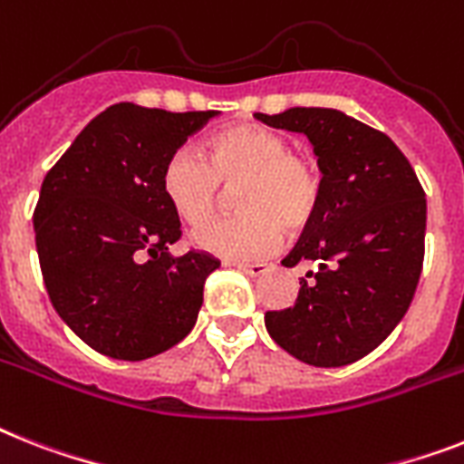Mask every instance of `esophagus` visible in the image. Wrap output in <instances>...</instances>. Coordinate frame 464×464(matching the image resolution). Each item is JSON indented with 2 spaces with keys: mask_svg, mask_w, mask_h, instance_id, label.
<instances>
[{
  "mask_svg": "<svg viewBox=\"0 0 464 464\" xmlns=\"http://www.w3.org/2000/svg\"><path fill=\"white\" fill-rule=\"evenodd\" d=\"M240 271H245V274H250V276H259V274H265V271H269V262H252V265H243V262H238Z\"/></svg>",
  "mask_w": 464,
  "mask_h": 464,
  "instance_id": "esophagus-1",
  "label": "esophagus"
}]
</instances>
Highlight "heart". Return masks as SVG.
Returning <instances> with one entry per match:
<instances>
[{
	"label": "heart",
	"instance_id": "heart-1",
	"mask_svg": "<svg viewBox=\"0 0 464 464\" xmlns=\"http://www.w3.org/2000/svg\"><path fill=\"white\" fill-rule=\"evenodd\" d=\"M238 217L217 219L193 233L199 250L224 259L269 255L288 231L314 219L322 176L310 160L291 152L284 135L259 123H236L202 145V154L180 147L161 169V193L188 226H202L219 207L222 188H233Z\"/></svg>",
	"mask_w": 464,
	"mask_h": 464
}]
</instances>
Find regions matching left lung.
Listing matches in <instances>:
<instances>
[{
	"mask_svg": "<svg viewBox=\"0 0 464 464\" xmlns=\"http://www.w3.org/2000/svg\"><path fill=\"white\" fill-rule=\"evenodd\" d=\"M255 116L307 135L322 171L317 214L281 262L314 269L300 278L291 307L266 312V331L300 362H357L386 341L412 303L424 262V190L389 135L338 109Z\"/></svg>",
	"mask_w": 464,
	"mask_h": 464,
	"instance_id": "8db88e82",
	"label": "left lung"
}]
</instances>
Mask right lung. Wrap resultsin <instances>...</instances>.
Wrapping results in <instances>:
<instances>
[{
	"label": "right lung",
	"instance_id": "1",
	"mask_svg": "<svg viewBox=\"0 0 464 464\" xmlns=\"http://www.w3.org/2000/svg\"><path fill=\"white\" fill-rule=\"evenodd\" d=\"M217 114L119 102L44 176L33 214L44 288L66 326L102 355L147 360L198 322L219 259L169 255L180 221L161 193V169Z\"/></svg>",
	"mask_w": 464,
	"mask_h": 464
}]
</instances>
